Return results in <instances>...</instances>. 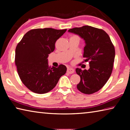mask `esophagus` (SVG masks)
<instances>
[{
  "instance_id": "esophagus-1",
  "label": "esophagus",
  "mask_w": 130,
  "mask_h": 130,
  "mask_svg": "<svg viewBox=\"0 0 130 130\" xmlns=\"http://www.w3.org/2000/svg\"><path fill=\"white\" fill-rule=\"evenodd\" d=\"M67 72L68 73H70V74H72L74 72V70L73 68H68V69H67Z\"/></svg>"
}]
</instances>
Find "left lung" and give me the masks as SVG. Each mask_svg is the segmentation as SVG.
<instances>
[{
	"label": "left lung",
	"mask_w": 130,
	"mask_h": 130,
	"mask_svg": "<svg viewBox=\"0 0 130 130\" xmlns=\"http://www.w3.org/2000/svg\"><path fill=\"white\" fill-rule=\"evenodd\" d=\"M68 31L84 39L83 57L89 62L88 70L76 68L81 78L77 88L83 93H95L102 88L111 75L115 56L114 46L107 32L100 28L84 26L70 28Z\"/></svg>",
	"instance_id": "obj_1"
}]
</instances>
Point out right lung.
<instances>
[{
  "label": "right lung",
  "mask_w": 130,
  "mask_h": 130,
  "mask_svg": "<svg viewBox=\"0 0 130 130\" xmlns=\"http://www.w3.org/2000/svg\"><path fill=\"white\" fill-rule=\"evenodd\" d=\"M67 29L36 28L28 31L18 43L15 62L22 82L31 91L38 94L49 92L56 87L67 68L48 64L47 57L55 49V43Z\"/></svg>",
  "instance_id": "1"
}]
</instances>
